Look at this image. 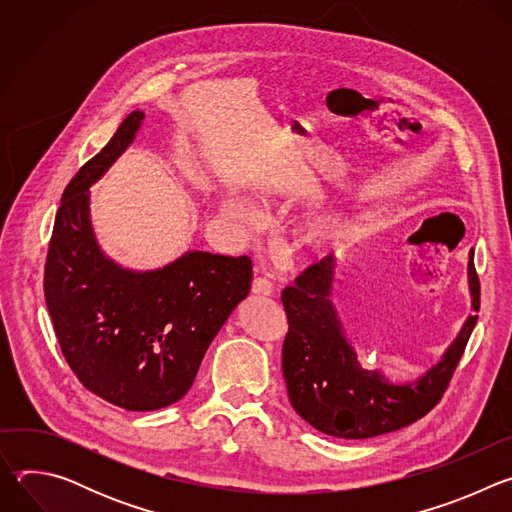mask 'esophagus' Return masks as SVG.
<instances>
[{"label": "esophagus", "instance_id": "1", "mask_svg": "<svg viewBox=\"0 0 512 512\" xmlns=\"http://www.w3.org/2000/svg\"><path fill=\"white\" fill-rule=\"evenodd\" d=\"M251 289H253V294L271 296V294H273V283H271L267 277H255Z\"/></svg>", "mask_w": 512, "mask_h": 512}]
</instances>
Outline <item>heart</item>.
<instances>
[{"label": "heart", "instance_id": "1", "mask_svg": "<svg viewBox=\"0 0 512 512\" xmlns=\"http://www.w3.org/2000/svg\"><path fill=\"white\" fill-rule=\"evenodd\" d=\"M225 210L233 218V221L239 223V225H255L263 218L261 208L253 200L243 198V196H231L225 202ZM332 231H334L332 223L314 221V223H310V227L306 231V243L312 245V247H322L332 237Z\"/></svg>", "mask_w": 512, "mask_h": 512}]
</instances>
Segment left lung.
I'll return each mask as SVG.
<instances>
[{
	"label": "left lung",
	"mask_w": 512,
	"mask_h": 512,
	"mask_svg": "<svg viewBox=\"0 0 512 512\" xmlns=\"http://www.w3.org/2000/svg\"><path fill=\"white\" fill-rule=\"evenodd\" d=\"M468 257L472 310L478 312L480 281L474 251ZM332 281L334 257L328 255L281 291L289 324L281 369L291 407L318 431L344 440L397 431L427 415L444 397L478 316H468L442 360L423 377L397 385L381 371L360 367L330 300Z\"/></svg>",
	"instance_id": "obj_1"
}]
</instances>
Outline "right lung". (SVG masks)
I'll list each match as a JSON object with an SVG mask.
<instances>
[{
  "mask_svg": "<svg viewBox=\"0 0 512 512\" xmlns=\"http://www.w3.org/2000/svg\"><path fill=\"white\" fill-rule=\"evenodd\" d=\"M129 113L62 194L44 267V296L68 367L101 399L154 411L192 387L212 338L249 296L247 255L190 251L154 271H131L99 247L89 188L129 148L143 121Z\"/></svg>",
  "mask_w": 512,
  "mask_h": 512,
  "instance_id": "add662e5",
  "label": "right lung"
}]
</instances>
